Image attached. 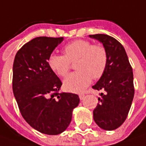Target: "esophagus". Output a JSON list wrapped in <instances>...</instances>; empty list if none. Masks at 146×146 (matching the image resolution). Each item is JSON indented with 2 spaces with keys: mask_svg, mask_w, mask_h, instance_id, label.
<instances>
[{
  "mask_svg": "<svg viewBox=\"0 0 146 146\" xmlns=\"http://www.w3.org/2000/svg\"><path fill=\"white\" fill-rule=\"evenodd\" d=\"M84 98H85V94H79V98H80L81 100L84 99Z\"/></svg>",
  "mask_w": 146,
  "mask_h": 146,
  "instance_id": "1",
  "label": "esophagus"
}]
</instances>
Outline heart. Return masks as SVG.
<instances>
[{"label":"heart","mask_w":146,"mask_h":146,"mask_svg":"<svg viewBox=\"0 0 146 146\" xmlns=\"http://www.w3.org/2000/svg\"><path fill=\"white\" fill-rule=\"evenodd\" d=\"M64 55L50 54L48 67L57 76L65 77L70 68V62L75 63L77 71L70 73L63 81L64 87L69 92L79 93L90 85L92 79H98L107 67L108 56L106 48L93 44L86 40H77L66 44Z\"/></svg>","instance_id":"1"}]
</instances>
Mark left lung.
<instances>
[{
	"instance_id": "left-lung-1",
	"label": "left lung",
	"mask_w": 146,
	"mask_h": 146,
	"mask_svg": "<svg viewBox=\"0 0 146 146\" xmlns=\"http://www.w3.org/2000/svg\"><path fill=\"white\" fill-rule=\"evenodd\" d=\"M106 48L108 62L106 71L93 86L103 90L94 110V120L105 130H113L121 126L127 117L133 96V74L127 54L118 40L106 34L90 35Z\"/></svg>"
}]
</instances>
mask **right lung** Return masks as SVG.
<instances>
[{
  "label": "right lung",
  "instance_id": "right-lung-1",
  "mask_svg": "<svg viewBox=\"0 0 146 146\" xmlns=\"http://www.w3.org/2000/svg\"><path fill=\"white\" fill-rule=\"evenodd\" d=\"M64 37L38 36L17 52L13 66V91L20 112L36 130L57 135L68 128L78 95L59 93L61 81L48 67V58Z\"/></svg>",
  "mask_w": 146,
  "mask_h": 146
}]
</instances>
